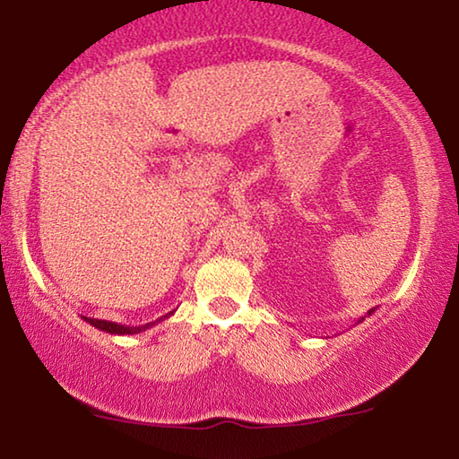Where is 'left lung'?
Here are the masks:
<instances>
[{
	"instance_id": "left-lung-1",
	"label": "left lung",
	"mask_w": 459,
	"mask_h": 459,
	"mask_svg": "<svg viewBox=\"0 0 459 459\" xmlns=\"http://www.w3.org/2000/svg\"><path fill=\"white\" fill-rule=\"evenodd\" d=\"M372 312H375V307H372V309H368V314H367V316H372ZM367 316H364V317H367ZM364 317H360V320H359V322H356V324H360V322L364 320Z\"/></svg>"
}]
</instances>
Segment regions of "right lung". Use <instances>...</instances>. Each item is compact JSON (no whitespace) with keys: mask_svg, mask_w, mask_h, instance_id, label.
<instances>
[{"mask_svg":"<svg viewBox=\"0 0 459 459\" xmlns=\"http://www.w3.org/2000/svg\"><path fill=\"white\" fill-rule=\"evenodd\" d=\"M172 314H174V312H169V314H166V316H161L160 320L147 322V324H143V325H126V324L108 322V320H95V317H87V316H82V320L89 322L91 325H95L97 330H103V332H107V333H115V336H126V333H129V336H134V333H139V332H145V330L153 328L155 324L164 322L166 317H169Z\"/></svg>","mask_w":459,"mask_h":459,"instance_id":"add662e5","label":"right lung"}]
</instances>
